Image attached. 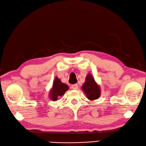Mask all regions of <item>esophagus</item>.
<instances>
[{
    "label": "esophagus",
    "instance_id": "esophagus-1",
    "mask_svg": "<svg viewBox=\"0 0 146 146\" xmlns=\"http://www.w3.org/2000/svg\"><path fill=\"white\" fill-rule=\"evenodd\" d=\"M71 88L73 89V90H78V84H74V85H72L71 86Z\"/></svg>",
    "mask_w": 146,
    "mask_h": 146
}]
</instances>
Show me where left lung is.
I'll list each match as a JSON object with an SVG mask.
<instances>
[{
  "label": "left lung",
  "mask_w": 146,
  "mask_h": 146,
  "mask_svg": "<svg viewBox=\"0 0 146 146\" xmlns=\"http://www.w3.org/2000/svg\"><path fill=\"white\" fill-rule=\"evenodd\" d=\"M82 90L86 94V98L90 100H95L101 96L100 87L90 74L86 76L85 82L82 86Z\"/></svg>",
  "instance_id": "obj_1"
}]
</instances>
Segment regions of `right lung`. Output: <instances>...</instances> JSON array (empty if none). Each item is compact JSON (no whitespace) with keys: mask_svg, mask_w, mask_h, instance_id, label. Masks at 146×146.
I'll return each instance as SVG.
<instances>
[{"mask_svg":"<svg viewBox=\"0 0 146 146\" xmlns=\"http://www.w3.org/2000/svg\"><path fill=\"white\" fill-rule=\"evenodd\" d=\"M68 88V85L63 83L60 79L56 77L53 82L52 87L50 89L49 98L52 101H56L59 97L63 96Z\"/></svg>","mask_w":146,"mask_h":146,"instance_id":"add662e5","label":"right lung"}]
</instances>
